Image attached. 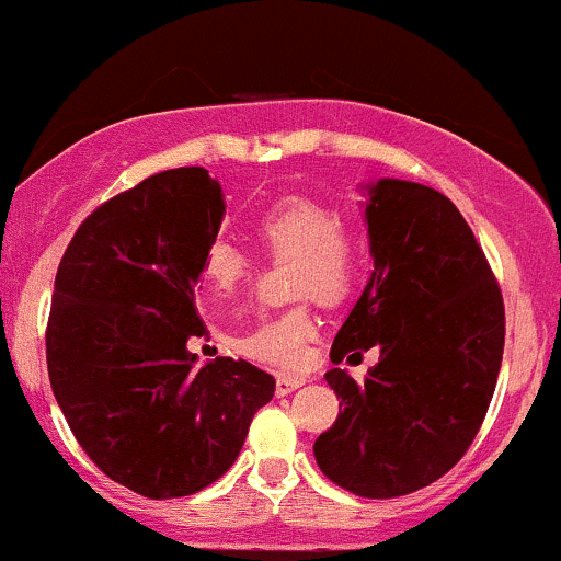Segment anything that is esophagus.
Listing matches in <instances>:
<instances>
[{
    "instance_id": "34e87169",
    "label": "esophagus",
    "mask_w": 561,
    "mask_h": 561,
    "mask_svg": "<svg viewBox=\"0 0 561 561\" xmlns=\"http://www.w3.org/2000/svg\"><path fill=\"white\" fill-rule=\"evenodd\" d=\"M305 382H307L305 377L278 375V377H275V393H278V396H288V393H294V390H297V388H302Z\"/></svg>"
}]
</instances>
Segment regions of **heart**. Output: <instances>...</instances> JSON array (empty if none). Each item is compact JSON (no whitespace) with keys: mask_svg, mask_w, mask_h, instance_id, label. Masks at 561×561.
Segmentation results:
<instances>
[{"mask_svg":"<svg viewBox=\"0 0 561 561\" xmlns=\"http://www.w3.org/2000/svg\"><path fill=\"white\" fill-rule=\"evenodd\" d=\"M254 238L270 256H294V297H318L321 302L336 305L351 297L364 273L360 238L342 221L340 210L316 197L288 195L275 201L256 216ZM201 275L216 297H230L249 278V262L234 245L214 240L203 254ZM316 334L318 321L312 307L294 305L262 318L232 345L262 364L297 369L310 358Z\"/></svg>","mask_w":561,"mask_h":561,"instance_id":"1","label":"heart"}]
</instances>
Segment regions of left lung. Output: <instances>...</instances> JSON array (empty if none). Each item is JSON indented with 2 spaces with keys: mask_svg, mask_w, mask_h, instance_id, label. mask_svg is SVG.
Here are the masks:
<instances>
[{
  "mask_svg": "<svg viewBox=\"0 0 561 561\" xmlns=\"http://www.w3.org/2000/svg\"><path fill=\"white\" fill-rule=\"evenodd\" d=\"M366 203L375 273L331 360L379 347L355 382L327 371L342 412L312 451L342 490L401 497L460 462L490 409L505 342L497 278L460 210L431 186L382 179Z\"/></svg>",
  "mask_w": 561,
  "mask_h": 561,
  "instance_id": "left-lung-1",
  "label": "left lung"
}]
</instances>
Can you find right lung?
Wrapping results in <instances>:
<instances>
[{"mask_svg": "<svg viewBox=\"0 0 561 561\" xmlns=\"http://www.w3.org/2000/svg\"><path fill=\"white\" fill-rule=\"evenodd\" d=\"M225 201L206 168H171L101 203L56 273L47 375L71 433L136 495L186 497L243 449L275 377L249 360L197 366L195 283Z\"/></svg>", "mask_w": 561, "mask_h": 561, "instance_id": "add662e5", "label": "right lung"}]
</instances>
